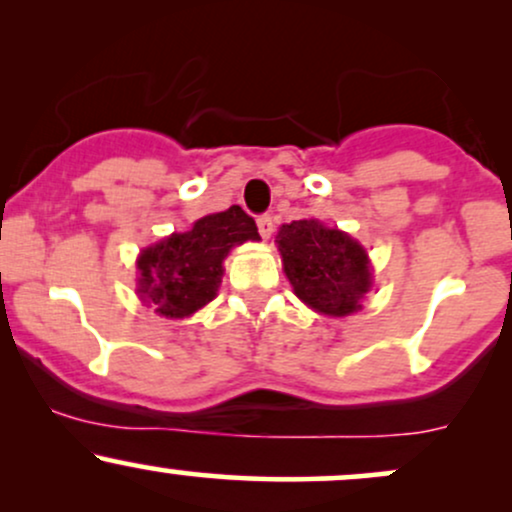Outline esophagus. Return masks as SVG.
Instances as JSON below:
<instances>
[{
	"label": "esophagus",
	"instance_id": "34e87169",
	"mask_svg": "<svg viewBox=\"0 0 512 512\" xmlns=\"http://www.w3.org/2000/svg\"><path fill=\"white\" fill-rule=\"evenodd\" d=\"M257 231H260V236H262V238H269V236H272V231H274V221H272V216H269V214L257 216Z\"/></svg>",
	"mask_w": 512,
	"mask_h": 512
}]
</instances>
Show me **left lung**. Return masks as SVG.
Returning <instances> with one entry per match:
<instances>
[{
  "label": "left lung",
  "mask_w": 512,
  "mask_h": 512,
  "mask_svg": "<svg viewBox=\"0 0 512 512\" xmlns=\"http://www.w3.org/2000/svg\"><path fill=\"white\" fill-rule=\"evenodd\" d=\"M293 293L315 313L344 317L361 310L370 291L368 252L317 219L284 223L276 236Z\"/></svg>",
  "instance_id": "8db88e82"
}]
</instances>
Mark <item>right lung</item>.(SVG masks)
<instances>
[{"label":"right lung","mask_w":512,"mask_h":512,"mask_svg":"<svg viewBox=\"0 0 512 512\" xmlns=\"http://www.w3.org/2000/svg\"><path fill=\"white\" fill-rule=\"evenodd\" d=\"M260 240L255 219L238 204L202 216L185 233H173L142 250L137 260V293L163 317H187L214 301L223 260L233 245Z\"/></svg>","instance_id":"1"}]
</instances>
